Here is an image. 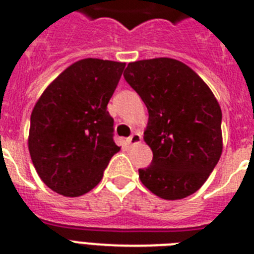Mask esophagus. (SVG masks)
Returning <instances> with one entry per match:
<instances>
[{
    "label": "esophagus",
    "mask_w": 254,
    "mask_h": 254,
    "mask_svg": "<svg viewBox=\"0 0 254 254\" xmlns=\"http://www.w3.org/2000/svg\"><path fill=\"white\" fill-rule=\"evenodd\" d=\"M141 133H138V132H134L132 136H129L128 138H127V142L129 143V145H137V143L141 142Z\"/></svg>",
    "instance_id": "1"
}]
</instances>
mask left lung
I'll return each instance as SVG.
<instances>
[{"label":"left lung","mask_w":254,"mask_h":254,"mask_svg":"<svg viewBox=\"0 0 254 254\" xmlns=\"http://www.w3.org/2000/svg\"><path fill=\"white\" fill-rule=\"evenodd\" d=\"M123 76L149 112L143 140L152 161L138 169L142 185L170 201L193 194L223 152L216 98L193 69L173 58L131 62Z\"/></svg>","instance_id":"1"}]
</instances>
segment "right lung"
I'll return each mask as SVG.
<instances>
[{
	"label": "right lung",
	"instance_id": "1",
	"mask_svg": "<svg viewBox=\"0 0 254 254\" xmlns=\"http://www.w3.org/2000/svg\"><path fill=\"white\" fill-rule=\"evenodd\" d=\"M126 64L85 58L48 85L30 117L28 146L38 176L52 190L78 197L103 178L121 150L107 105Z\"/></svg>",
	"mask_w": 254,
	"mask_h": 254
}]
</instances>
